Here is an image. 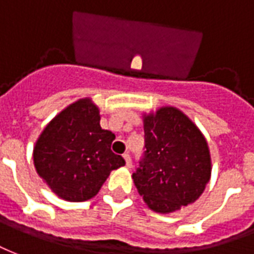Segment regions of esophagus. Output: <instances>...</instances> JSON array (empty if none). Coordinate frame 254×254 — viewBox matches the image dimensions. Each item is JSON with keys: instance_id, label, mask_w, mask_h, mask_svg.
I'll return each instance as SVG.
<instances>
[{"instance_id": "34e87169", "label": "esophagus", "mask_w": 254, "mask_h": 254, "mask_svg": "<svg viewBox=\"0 0 254 254\" xmlns=\"http://www.w3.org/2000/svg\"><path fill=\"white\" fill-rule=\"evenodd\" d=\"M123 158H125V161H126V166H127V168H131V165H132L131 155H129L128 153H126V154H123Z\"/></svg>"}]
</instances>
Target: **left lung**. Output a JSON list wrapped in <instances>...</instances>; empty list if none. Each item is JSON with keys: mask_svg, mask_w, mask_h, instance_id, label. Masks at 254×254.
Masks as SVG:
<instances>
[{"mask_svg": "<svg viewBox=\"0 0 254 254\" xmlns=\"http://www.w3.org/2000/svg\"><path fill=\"white\" fill-rule=\"evenodd\" d=\"M145 153L132 175L150 210L169 214L199 199L211 177L204 135L175 107L143 115Z\"/></svg>", "mask_w": 254, "mask_h": 254, "instance_id": "1", "label": "left lung"}]
</instances>
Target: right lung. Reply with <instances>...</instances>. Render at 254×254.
<instances>
[{
	"mask_svg": "<svg viewBox=\"0 0 254 254\" xmlns=\"http://www.w3.org/2000/svg\"><path fill=\"white\" fill-rule=\"evenodd\" d=\"M114 139V132L100 126L99 107L81 99L46 126L33 147L35 169L61 199L89 200L109 173L126 164L111 150Z\"/></svg>",
	"mask_w": 254,
	"mask_h": 254,
	"instance_id": "right-lung-1",
	"label": "right lung"
}]
</instances>
